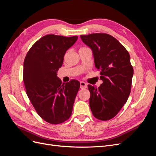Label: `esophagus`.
<instances>
[{
  "label": "esophagus",
  "mask_w": 156,
  "mask_h": 156,
  "mask_svg": "<svg viewBox=\"0 0 156 156\" xmlns=\"http://www.w3.org/2000/svg\"><path fill=\"white\" fill-rule=\"evenodd\" d=\"M80 87L82 89H84L87 88V84L86 83H84L83 81L80 82Z\"/></svg>",
  "instance_id": "1"
}]
</instances>
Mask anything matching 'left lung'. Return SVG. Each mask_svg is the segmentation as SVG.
<instances>
[{"label":"left lung","instance_id":"obj_1","mask_svg":"<svg viewBox=\"0 0 156 156\" xmlns=\"http://www.w3.org/2000/svg\"><path fill=\"white\" fill-rule=\"evenodd\" d=\"M83 43L92 51L96 68L103 83L98 87L88 84L90 107L94 117L105 121L114 118L130 94L133 68L124 47L104 33L81 35Z\"/></svg>","mask_w":156,"mask_h":156}]
</instances>
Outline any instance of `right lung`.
I'll return each mask as SVG.
<instances>
[{
	"mask_svg": "<svg viewBox=\"0 0 156 156\" xmlns=\"http://www.w3.org/2000/svg\"><path fill=\"white\" fill-rule=\"evenodd\" d=\"M78 36H44L32 46L23 64V81L28 97L39 116L52 124H58L72 115L80 87L77 80L62 83L57 72L66 51Z\"/></svg>",
	"mask_w": 156,
	"mask_h": 156,
	"instance_id": "obj_1",
	"label": "right lung"
}]
</instances>
